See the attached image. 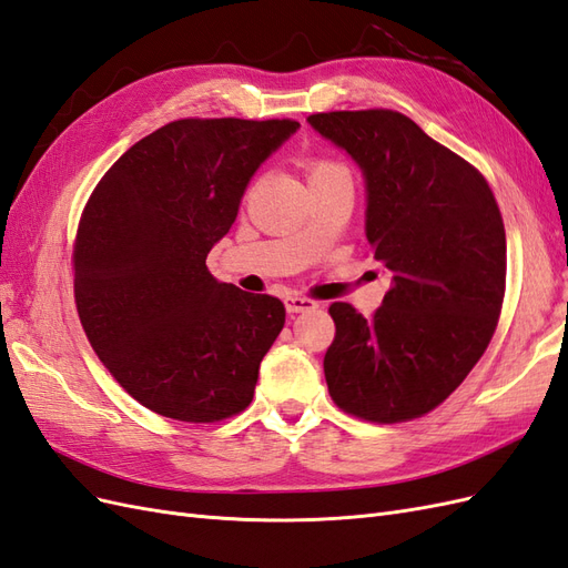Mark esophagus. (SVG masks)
Returning a JSON list of instances; mask_svg holds the SVG:
<instances>
[{"mask_svg":"<svg viewBox=\"0 0 568 568\" xmlns=\"http://www.w3.org/2000/svg\"><path fill=\"white\" fill-rule=\"evenodd\" d=\"M284 303H286V311L288 313H305V311H315L317 308V301L305 298V296H296V294L286 296Z\"/></svg>","mask_w":568,"mask_h":568,"instance_id":"obj_1","label":"esophagus"}]
</instances>
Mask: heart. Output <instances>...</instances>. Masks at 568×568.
<instances>
[{
	"label": "heart",
	"instance_id": "1",
	"mask_svg": "<svg viewBox=\"0 0 568 568\" xmlns=\"http://www.w3.org/2000/svg\"><path fill=\"white\" fill-rule=\"evenodd\" d=\"M339 174H346V166L342 162H334V160H313L308 164V183L313 181H320V179H327V176H339Z\"/></svg>",
	"mask_w": 568,
	"mask_h": 568
}]
</instances>
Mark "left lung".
Here are the masks:
<instances>
[{"label": "left lung", "instance_id": "8db88e82", "mask_svg": "<svg viewBox=\"0 0 568 568\" xmlns=\"http://www.w3.org/2000/svg\"><path fill=\"white\" fill-rule=\"evenodd\" d=\"M311 126L358 162L365 236L392 272L363 317L332 303V402L371 423L420 418L480 361L507 288V234L485 176L394 110L320 112Z\"/></svg>", "mask_w": 568, "mask_h": 568}]
</instances>
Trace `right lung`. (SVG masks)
Wrapping results in <instances>:
<instances>
[{
	"label": "right lung",
	"instance_id": "right-lung-1",
	"mask_svg": "<svg viewBox=\"0 0 568 568\" xmlns=\"http://www.w3.org/2000/svg\"><path fill=\"white\" fill-rule=\"evenodd\" d=\"M296 129L176 119L129 148L88 197L71 255L75 311L106 371L164 418L217 423L253 402L284 303L217 282L205 257Z\"/></svg>",
	"mask_w": 568,
	"mask_h": 568
}]
</instances>
